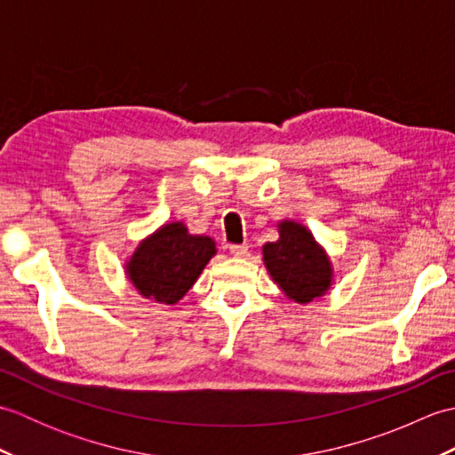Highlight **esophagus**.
Instances as JSON below:
<instances>
[{
  "label": "esophagus",
  "instance_id": "1",
  "mask_svg": "<svg viewBox=\"0 0 455 455\" xmlns=\"http://www.w3.org/2000/svg\"><path fill=\"white\" fill-rule=\"evenodd\" d=\"M228 252L233 254L235 258H244V256H248V244H233V246H228Z\"/></svg>",
  "mask_w": 455,
  "mask_h": 455
}]
</instances>
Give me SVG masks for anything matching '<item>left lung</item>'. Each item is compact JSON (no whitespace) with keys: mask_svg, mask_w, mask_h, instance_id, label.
Returning <instances> with one entry per match:
<instances>
[{"mask_svg":"<svg viewBox=\"0 0 455 455\" xmlns=\"http://www.w3.org/2000/svg\"><path fill=\"white\" fill-rule=\"evenodd\" d=\"M279 238L262 246L264 266L289 301L307 305L326 295L334 269L326 250L301 222H277Z\"/></svg>","mask_w":455,"mask_h":455,"instance_id":"left-lung-1","label":"left lung"}]
</instances>
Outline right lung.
<instances>
[{
	"label": "right lung",
	"instance_id": "add662e5",
	"mask_svg": "<svg viewBox=\"0 0 455 455\" xmlns=\"http://www.w3.org/2000/svg\"><path fill=\"white\" fill-rule=\"evenodd\" d=\"M215 254L211 236L191 235L181 220L168 222L140 240L124 264V274L144 299L176 305Z\"/></svg>",
	"mask_w": 455,
	"mask_h": 455
}]
</instances>
